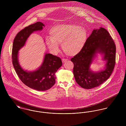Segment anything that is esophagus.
<instances>
[{
  "mask_svg": "<svg viewBox=\"0 0 126 126\" xmlns=\"http://www.w3.org/2000/svg\"><path fill=\"white\" fill-rule=\"evenodd\" d=\"M68 61V59H62V62H63V63H65V62H67Z\"/></svg>",
  "mask_w": 126,
  "mask_h": 126,
  "instance_id": "1",
  "label": "esophagus"
}]
</instances>
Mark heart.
Instances as JSON below:
<instances>
[{
	"label": "heart",
	"instance_id": "b5f03b06",
	"mask_svg": "<svg viewBox=\"0 0 126 126\" xmlns=\"http://www.w3.org/2000/svg\"><path fill=\"white\" fill-rule=\"evenodd\" d=\"M50 35L46 38V44L54 53L59 50V44L65 54L72 56L79 53L83 48L87 39L86 30L74 24L57 25L50 31Z\"/></svg>",
	"mask_w": 126,
	"mask_h": 126
}]
</instances>
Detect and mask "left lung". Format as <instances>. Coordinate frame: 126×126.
Listing matches in <instances>:
<instances>
[{
  "label": "left lung",
  "mask_w": 126,
  "mask_h": 126,
  "mask_svg": "<svg viewBox=\"0 0 126 126\" xmlns=\"http://www.w3.org/2000/svg\"><path fill=\"white\" fill-rule=\"evenodd\" d=\"M97 51L105 54L107 68L98 73L90 70L89 67L94 54ZM116 46L108 31L103 28L93 30L87 39L82 50L71 59L74 64L73 74L77 83L87 89L97 87L111 75L115 64Z\"/></svg>",
  "instance_id": "left-lung-1"
}]
</instances>
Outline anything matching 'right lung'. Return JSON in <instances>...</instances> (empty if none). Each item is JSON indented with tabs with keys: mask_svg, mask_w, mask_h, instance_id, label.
I'll use <instances>...</instances> for the list:
<instances>
[{
	"mask_svg": "<svg viewBox=\"0 0 126 126\" xmlns=\"http://www.w3.org/2000/svg\"><path fill=\"white\" fill-rule=\"evenodd\" d=\"M45 25L38 22L21 30L15 37L12 49V62L20 79L26 85L34 90L44 91L51 88L55 83V73L62 65L60 58L51 54H46L42 66L36 71H24L18 63V50L24 46L25 42L33 32L43 29Z\"/></svg>",
	"mask_w": 126,
	"mask_h": 126,
	"instance_id": "add662e5",
	"label": "right lung"
}]
</instances>
